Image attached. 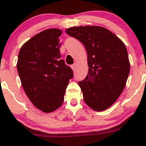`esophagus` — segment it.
Here are the masks:
<instances>
[{
    "label": "esophagus",
    "mask_w": 146,
    "mask_h": 146,
    "mask_svg": "<svg viewBox=\"0 0 146 146\" xmlns=\"http://www.w3.org/2000/svg\"><path fill=\"white\" fill-rule=\"evenodd\" d=\"M71 68L73 69V70H75V68H76V64H73L71 65Z\"/></svg>",
    "instance_id": "1"
}]
</instances>
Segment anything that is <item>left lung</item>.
<instances>
[{
    "label": "left lung",
    "instance_id": "left-lung-1",
    "mask_svg": "<svg viewBox=\"0 0 146 146\" xmlns=\"http://www.w3.org/2000/svg\"><path fill=\"white\" fill-rule=\"evenodd\" d=\"M65 31L87 50L88 73L78 82L84 101L92 110H106L118 98L129 76L126 46L113 33L100 26H78Z\"/></svg>",
    "mask_w": 146,
    "mask_h": 146
}]
</instances>
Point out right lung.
I'll return each instance as SVG.
<instances>
[{
	"label": "right lung",
	"instance_id": "obj_1",
	"mask_svg": "<svg viewBox=\"0 0 146 146\" xmlns=\"http://www.w3.org/2000/svg\"><path fill=\"white\" fill-rule=\"evenodd\" d=\"M62 31L47 29L33 36L20 48L17 68L23 88L31 103L51 112L64 102L73 72L60 54Z\"/></svg>",
	"mask_w": 146,
	"mask_h": 146
}]
</instances>
